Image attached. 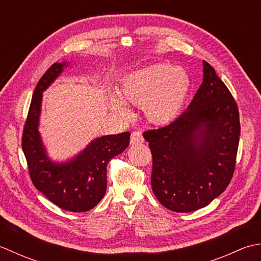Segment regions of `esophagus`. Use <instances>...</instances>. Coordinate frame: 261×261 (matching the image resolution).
<instances>
[{"label":"esophagus","instance_id":"1","mask_svg":"<svg viewBox=\"0 0 261 261\" xmlns=\"http://www.w3.org/2000/svg\"><path fill=\"white\" fill-rule=\"evenodd\" d=\"M144 143V137H143L141 132H133L130 135V144L132 145H137Z\"/></svg>","mask_w":261,"mask_h":261}]
</instances>
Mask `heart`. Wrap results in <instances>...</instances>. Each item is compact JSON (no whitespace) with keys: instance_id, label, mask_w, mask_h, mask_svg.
<instances>
[{"instance_id":"b5f03b06","label":"heart","mask_w":261,"mask_h":261,"mask_svg":"<svg viewBox=\"0 0 261 261\" xmlns=\"http://www.w3.org/2000/svg\"><path fill=\"white\" fill-rule=\"evenodd\" d=\"M190 79L182 68L155 64L128 74L121 82L120 97L110 99L115 113L128 118L127 102L142 107L154 125H167L181 113L190 92Z\"/></svg>"}]
</instances>
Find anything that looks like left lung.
I'll list each match as a JSON object with an SVG mask.
<instances>
[{"mask_svg": "<svg viewBox=\"0 0 261 261\" xmlns=\"http://www.w3.org/2000/svg\"><path fill=\"white\" fill-rule=\"evenodd\" d=\"M188 109L161 128L143 133L152 153L151 185L168 210L189 213L208 205L230 184L236 168L240 118L234 98L214 68Z\"/></svg>", "mask_w": 261, "mask_h": 261, "instance_id": "1", "label": "left lung"}]
</instances>
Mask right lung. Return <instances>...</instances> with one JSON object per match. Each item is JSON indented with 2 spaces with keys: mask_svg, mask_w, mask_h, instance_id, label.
Here are the masks:
<instances>
[{
  "mask_svg": "<svg viewBox=\"0 0 261 261\" xmlns=\"http://www.w3.org/2000/svg\"><path fill=\"white\" fill-rule=\"evenodd\" d=\"M66 62L54 63L37 83L22 134V151L35 187L51 203L70 212H87L103 198L107 164L129 144L128 132L95 138L70 161L56 163L48 158L38 130L42 91L63 72Z\"/></svg>",
  "mask_w": 261,
  "mask_h": 261,
  "instance_id": "add662e5",
  "label": "right lung"
}]
</instances>
